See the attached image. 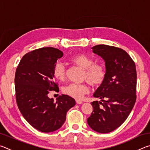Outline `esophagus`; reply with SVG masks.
<instances>
[{"mask_svg": "<svg viewBox=\"0 0 150 150\" xmlns=\"http://www.w3.org/2000/svg\"><path fill=\"white\" fill-rule=\"evenodd\" d=\"M76 103H77L78 105H81V104H83V101L80 100H76Z\"/></svg>", "mask_w": 150, "mask_h": 150, "instance_id": "obj_1", "label": "esophagus"}]
</instances>
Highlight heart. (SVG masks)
<instances>
[{"instance_id":"heart-1","label":"heart","mask_w":150,"mask_h":150,"mask_svg":"<svg viewBox=\"0 0 150 150\" xmlns=\"http://www.w3.org/2000/svg\"><path fill=\"white\" fill-rule=\"evenodd\" d=\"M69 62L84 69L83 79L87 80L88 83L93 86L97 87L102 83L105 79L106 71L105 67L102 65L94 63L93 58L85 54H77L71 57ZM53 75L58 81H63L65 77V66L62 62H57L55 63ZM89 87L86 83L82 84H70L65 86L63 88V93L65 95L73 97L76 99H81L85 94L88 93Z\"/></svg>"}]
</instances>
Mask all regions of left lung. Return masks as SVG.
<instances>
[{"mask_svg":"<svg viewBox=\"0 0 150 150\" xmlns=\"http://www.w3.org/2000/svg\"><path fill=\"white\" fill-rule=\"evenodd\" d=\"M91 49L105 62L106 76L93 94L94 97L99 98L103 103H91L93 111L87 123L93 130L106 134L118 128L134 107L136 99V65L120 48L102 44Z\"/></svg>","mask_w":150,"mask_h":150,"instance_id":"1","label":"left lung"}]
</instances>
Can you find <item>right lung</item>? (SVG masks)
Returning <instances> with one entry per match:
<instances>
[{"mask_svg":"<svg viewBox=\"0 0 150 150\" xmlns=\"http://www.w3.org/2000/svg\"><path fill=\"white\" fill-rule=\"evenodd\" d=\"M63 55L56 48H40L24 55L16 68L14 81L18 106L28 122L42 132L60 128L68 110L75 105L74 98L67 95L59 96L56 102L47 96L50 91H59L53 69Z\"/></svg>","mask_w":150,"mask_h":150,"instance_id":"add662e5","label":"right lung"}]
</instances>
